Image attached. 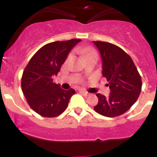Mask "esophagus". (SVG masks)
Segmentation results:
<instances>
[{"mask_svg": "<svg viewBox=\"0 0 157 157\" xmlns=\"http://www.w3.org/2000/svg\"><path fill=\"white\" fill-rule=\"evenodd\" d=\"M80 93H82V94L84 95L85 96H90V93H89L88 92L85 91V90H80Z\"/></svg>", "mask_w": 157, "mask_h": 157, "instance_id": "obj_1", "label": "esophagus"}]
</instances>
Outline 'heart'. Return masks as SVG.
I'll list each match as a JSON object with an SVG mask.
<instances>
[{
  "label": "heart",
  "instance_id": "heart-1",
  "mask_svg": "<svg viewBox=\"0 0 157 157\" xmlns=\"http://www.w3.org/2000/svg\"><path fill=\"white\" fill-rule=\"evenodd\" d=\"M80 51H82V53H84L85 55H86V57H91V56H95V57H98V54L96 52L95 50H93V49L88 48V47H81L79 48ZM73 57V53H70L67 56V61L71 60Z\"/></svg>",
  "mask_w": 157,
  "mask_h": 157
}]
</instances>
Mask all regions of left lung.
Instances as JSON below:
<instances>
[{"label":"left lung","mask_w":157,"mask_h":157,"mask_svg":"<svg viewBox=\"0 0 157 157\" xmlns=\"http://www.w3.org/2000/svg\"><path fill=\"white\" fill-rule=\"evenodd\" d=\"M103 61V76L110 89L109 96L97 93L95 111L105 117L123 114L136 102L142 90V78L130 56L117 46L93 41Z\"/></svg>","instance_id":"left-lung-1"}]
</instances>
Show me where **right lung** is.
Returning <instances> with one entry per match:
<instances>
[{
	"mask_svg": "<svg viewBox=\"0 0 157 157\" xmlns=\"http://www.w3.org/2000/svg\"><path fill=\"white\" fill-rule=\"evenodd\" d=\"M79 39L50 43L34 54L25 67L21 77V90L27 103L36 113L45 117H54L66 110L73 89L64 90L53 82L61 65Z\"/></svg>",
	"mask_w": 157,
	"mask_h": 157,
	"instance_id": "1",
	"label": "right lung"
}]
</instances>
